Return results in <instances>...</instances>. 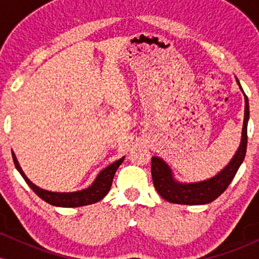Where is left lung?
I'll return each instance as SVG.
<instances>
[{
    "label": "left lung",
    "mask_w": 259,
    "mask_h": 259,
    "mask_svg": "<svg viewBox=\"0 0 259 259\" xmlns=\"http://www.w3.org/2000/svg\"><path fill=\"white\" fill-rule=\"evenodd\" d=\"M237 84L243 92L239 80ZM245 96V118H243L242 136L240 146L233 159L229 162L221 173L210 179L198 181V183H180L174 179L171 169L167 163L159 157H152L151 160V174H152L153 185L157 192L165 201L178 204H207L218 198L227 190L229 184L234 179L235 174L239 170L240 165L245 159L246 148H247V123L249 118L248 99Z\"/></svg>",
    "instance_id": "8db88e82"
}]
</instances>
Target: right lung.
Wrapping results in <instances>:
<instances>
[{"label": "right lung", "mask_w": 259, "mask_h": 259, "mask_svg": "<svg viewBox=\"0 0 259 259\" xmlns=\"http://www.w3.org/2000/svg\"><path fill=\"white\" fill-rule=\"evenodd\" d=\"M12 156H13V162L17 170L19 171L23 178H24L26 184L30 186V189L38 196V197L42 198L45 202L52 204V206L67 208L88 206V204L96 203V202L102 200V198L108 194L109 190H111L112 181L113 178H114L115 171H117L118 167H119L124 160V157H121L120 159L115 160L114 163H112V164H109L108 167L103 169V170H101L94 183L84 190H80V191L75 192H52L41 189V187L32 184L31 181L26 178V175L24 174V171L22 170V168H20L16 154L12 152Z\"/></svg>", "instance_id": "obj_1"}]
</instances>
